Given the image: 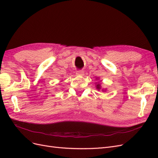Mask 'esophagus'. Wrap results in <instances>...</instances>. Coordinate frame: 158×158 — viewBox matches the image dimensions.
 I'll list each match as a JSON object with an SVG mask.
<instances>
[{"mask_svg":"<svg viewBox=\"0 0 158 158\" xmlns=\"http://www.w3.org/2000/svg\"><path fill=\"white\" fill-rule=\"evenodd\" d=\"M77 75H81V76H83L84 75V72L82 70H78L76 71V73Z\"/></svg>","mask_w":158,"mask_h":158,"instance_id":"obj_1","label":"esophagus"}]
</instances>
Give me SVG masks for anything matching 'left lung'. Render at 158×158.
I'll return each mask as SVG.
<instances>
[{
	"label": "left lung",
	"instance_id": "8db88e82",
	"mask_svg": "<svg viewBox=\"0 0 158 158\" xmlns=\"http://www.w3.org/2000/svg\"><path fill=\"white\" fill-rule=\"evenodd\" d=\"M96 79H98V78H96ZM95 87H96V89H98V90H100V89H102V87H101V85H100V84H96V86H95ZM102 91H103V92H106V89H102Z\"/></svg>",
	"mask_w": 158,
	"mask_h": 158
}]
</instances>
